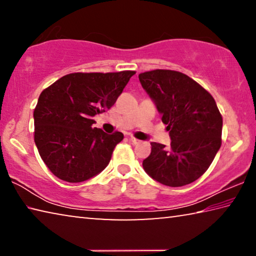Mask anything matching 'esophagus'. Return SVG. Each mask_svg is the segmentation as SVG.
<instances>
[{
	"label": "esophagus",
	"instance_id": "1",
	"mask_svg": "<svg viewBox=\"0 0 256 256\" xmlns=\"http://www.w3.org/2000/svg\"><path fill=\"white\" fill-rule=\"evenodd\" d=\"M130 141H131L133 144H140V140H138V138H134V136H131V138H130Z\"/></svg>",
	"mask_w": 256,
	"mask_h": 256
}]
</instances>
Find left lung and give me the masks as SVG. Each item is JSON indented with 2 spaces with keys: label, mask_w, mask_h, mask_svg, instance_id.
<instances>
[{
  "label": "left lung",
  "mask_w": 256,
  "mask_h": 256,
  "mask_svg": "<svg viewBox=\"0 0 256 256\" xmlns=\"http://www.w3.org/2000/svg\"><path fill=\"white\" fill-rule=\"evenodd\" d=\"M172 138L167 146L152 142L144 160L146 174L178 188L204 174L222 146V116L209 92L184 73L152 70L138 74Z\"/></svg>",
  "instance_id": "obj_1"
}]
</instances>
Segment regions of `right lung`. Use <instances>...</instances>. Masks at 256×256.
<instances>
[{
	"label": "right lung",
	"mask_w": 256,
	"mask_h": 256,
	"mask_svg": "<svg viewBox=\"0 0 256 256\" xmlns=\"http://www.w3.org/2000/svg\"><path fill=\"white\" fill-rule=\"evenodd\" d=\"M136 71L76 72L47 86L34 110V144L58 178L80 183L110 164L123 133L92 128V118L114 105Z\"/></svg>",
	"instance_id": "obj_1"
}]
</instances>
